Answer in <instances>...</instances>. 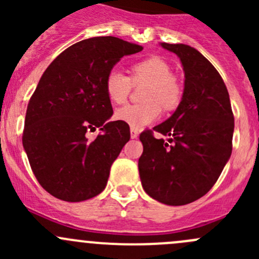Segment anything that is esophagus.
<instances>
[{
    "label": "esophagus",
    "mask_w": 259,
    "mask_h": 259,
    "mask_svg": "<svg viewBox=\"0 0 259 259\" xmlns=\"http://www.w3.org/2000/svg\"><path fill=\"white\" fill-rule=\"evenodd\" d=\"M130 137H132V139H137V138L139 137V132L132 127V129H130Z\"/></svg>",
    "instance_id": "1"
}]
</instances>
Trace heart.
Segmentation results:
<instances>
[{
    "mask_svg": "<svg viewBox=\"0 0 259 259\" xmlns=\"http://www.w3.org/2000/svg\"><path fill=\"white\" fill-rule=\"evenodd\" d=\"M134 85H146L143 93L144 104L126 105L117 109L115 119L133 129H143L160 116V105L165 110L176 108L182 96L178 80L171 75V69L160 57H148L132 66ZM132 81L119 70H111L105 80V90L113 104L126 101L132 90Z\"/></svg>",
    "mask_w": 259,
    "mask_h": 259,
    "instance_id": "b5f03b06",
    "label": "heart"
}]
</instances>
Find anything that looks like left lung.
<instances>
[{
  "label": "left lung",
  "mask_w": 259,
  "mask_h": 259,
  "mask_svg": "<svg viewBox=\"0 0 259 259\" xmlns=\"http://www.w3.org/2000/svg\"><path fill=\"white\" fill-rule=\"evenodd\" d=\"M174 52L184 71L182 101L169 119L140 134L142 185L153 199L184 205L207 194L232 154L234 116L229 94L215 67L198 50L161 42Z\"/></svg>",
  "instance_id": "1"
}]
</instances>
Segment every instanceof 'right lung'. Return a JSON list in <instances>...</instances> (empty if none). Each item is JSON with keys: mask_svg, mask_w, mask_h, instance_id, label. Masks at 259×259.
Wrapping results in <instances>:
<instances>
[{"mask_svg": "<svg viewBox=\"0 0 259 259\" xmlns=\"http://www.w3.org/2000/svg\"><path fill=\"white\" fill-rule=\"evenodd\" d=\"M143 46L113 36L62 51L44 72L27 105L22 144L41 187L57 199L82 202L106 187L111 164L130 139L129 125L108 121L105 80L122 56ZM94 141L85 134L97 127Z\"/></svg>", "mask_w": 259, "mask_h": 259, "instance_id": "add662e5", "label": "right lung"}]
</instances>
